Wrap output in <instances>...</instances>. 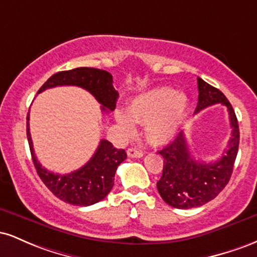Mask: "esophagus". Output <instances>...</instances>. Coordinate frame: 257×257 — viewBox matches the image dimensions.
<instances>
[{
  "instance_id": "1",
  "label": "esophagus",
  "mask_w": 257,
  "mask_h": 257,
  "mask_svg": "<svg viewBox=\"0 0 257 257\" xmlns=\"http://www.w3.org/2000/svg\"><path fill=\"white\" fill-rule=\"evenodd\" d=\"M126 153H128L129 157L132 158H141L144 156V152L140 151V150L135 149V147H131V149L126 150Z\"/></svg>"
}]
</instances>
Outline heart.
<instances>
[{
  "mask_svg": "<svg viewBox=\"0 0 257 257\" xmlns=\"http://www.w3.org/2000/svg\"><path fill=\"white\" fill-rule=\"evenodd\" d=\"M188 101L186 95L172 88H156L134 98L128 105V114L116 112V120L128 134L134 123L145 124V133L153 145H164L178 137L184 123Z\"/></svg>",
  "mask_w": 257,
  "mask_h": 257,
  "instance_id": "1",
  "label": "heart"
}]
</instances>
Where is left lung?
Returning <instances> with one entry per match:
<instances>
[{
	"instance_id": "1",
	"label": "left lung",
	"mask_w": 257,
	"mask_h": 257,
	"mask_svg": "<svg viewBox=\"0 0 257 257\" xmlns=\"http://www.w3.org/2000/svg\"><path fill=\"white\" fill-rule=\"evenodd\" d=\"M198 82V104L194 113L215 104L228 110L232 135L226 153L213 163L198 162L191 157L184 132L175 140L158 151L164 159L163 174L157 182L158 192L167 204L178 209L198 208L210 202L225 188L231 179L239 146V126L232 105L223 93L202 78Z\"/></svg>"
}]
</instances>
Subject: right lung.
<instances>
[{"label":"right lung","mask_w":257,"mask_h":257,"mask_svg":"<svg viewBox=\"0 0 257 257\" xmlns=\"http://www.w3.org/2000/svg\"><path fill=\"white\" fill-rule=\"evenodd\" d=\"M112 82V75L104 70L77 67L54 73L40 88L38 93L59 85H76L89 91L101 104V110L108 112L114 110L118 99V91L114 89ZM26 135L38 176L54 196L72 205L88 206L104 199L113 187L117 168L126 158L124 150L116 149L110 141L102 139L89 162L78 170L60 175L48 172L37 161L31 140L29 113L26 117Z\"/></svg>","instance_id":"obj_1"}]
</instances>
